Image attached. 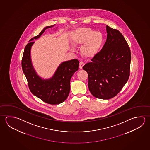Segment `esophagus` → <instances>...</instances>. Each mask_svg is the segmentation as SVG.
<instances>
[{
    "label": "esophagus",
    "mask_w": 150,
    "mask_h": 150,
    "mask_svg": "<svg viewBox=\"0 0 150 150\" xmlns=\"http://www.w3.org/2000/svg\"><path fill=\"white\" fill-rule=\"evenodd\" d=\"M84 64H84V63L83 62L81 61V62H79V69H82L83 67L84 66Z\"/></svg>",
    "instance_id": "34e87169"
}]
</instances>
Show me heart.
Here are the masks:
<instances>
[{
  "instance_id": "heart-1",
  "label": "heart",
  "mask_w": 150,
  "mask_h": 150,
  "mask_svg": "<svg viewBox=\"0 0 150 150\" xmlns=\"http://www.w3.org/2000/svg\"><path fill=\"white\" fill-rule=\"evenodd\" d=\"M103 42V36L101 33L87 28L77 29L73 38V42L75 45L83 44L81 53L86 57L94 56L100 50Z\"/></svg>"
}]
</instances>
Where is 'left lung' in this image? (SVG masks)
I'll return each mask as SVG.
<instances>
[{
	"mask_svg": "<svg viewBox=\"0 0 150 150\" xmlns=\"http://www.w3.org/2000/svg\"><path fill=\"white\" fill-rule=\"evenodd\" d=\"M107 40L102 50L83 69L88 75V88L94 97L109 100L115 96L129 76L131 51L123 35L106 26Z\"/></svg>",
	"mask_w": 150,
	"mask_h": 150,
	"instance_id": "obj_1",
	"label": "left lung"
}]
</instances>
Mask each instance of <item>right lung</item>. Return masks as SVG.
I'll return each instance as SVG.
<instances>
[{"label": "right lung", "instance_id": "1", "mask_svg": "<svg viewBox=\"0 0 150 150\" xmlns=\"http://www.w3.org/2000/svg\"><path fill=\"white\" fill-rule=\"evenodd\" d=\"M55 25L45 27L38 35L29 40L25 48L21 62L23 71L30 92L44 102L52 105L59 104L67 98L71 88V79L79 69V61L74 59L61 63L49 79H43L37 74L31 58V49L35 42L33 41L39 38L46 29Z\"/></svg>", "mask_w": 150, "mask_h": 150}]
</instances>
